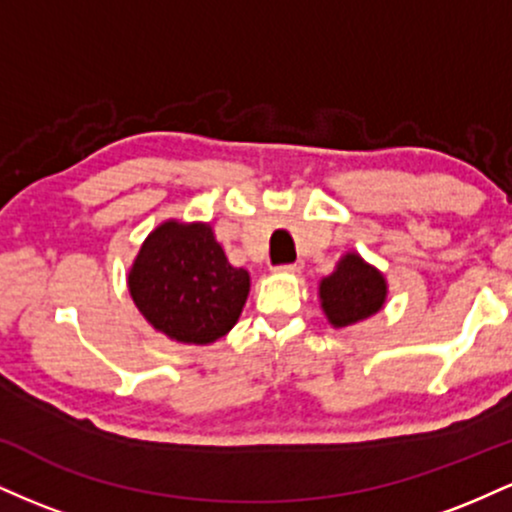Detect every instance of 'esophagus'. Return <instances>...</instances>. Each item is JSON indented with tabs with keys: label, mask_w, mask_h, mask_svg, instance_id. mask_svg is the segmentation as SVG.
<instances>
[{
	"label": "esophagus",
	"mask_w": 512,
	"mask_h": 512,
	"mask_svg": "<svg viewBox=\"0 0 512 512\" xmlns=\"http://www.w3.org/2000/svg\"><path fill=\"white\" fill-rule=\"evenodd\" d=\"M303 269L301 262H291V264H281V267H276V272H284V274H298Z\"/></svg>",
	"instance_id": "34e87169"
}]
</instances>
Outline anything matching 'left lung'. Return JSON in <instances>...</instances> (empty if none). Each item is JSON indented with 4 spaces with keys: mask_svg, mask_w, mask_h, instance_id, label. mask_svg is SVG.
<instances>
[{
    "mask_svg": "<svg viewBox=\"0 0 512 512\" xmlns=\"http://www.w3.org/2000/svg\"><path fill=\"white\" fill-rule=\"evenodd\" d=\"M385 279L358 255H346L337 269L322 279V310L334 327H349L375 315L385 303Z\"/></svg>",
    "mask_w": 512,
    "mask_h": 512,
    "instance_id": "obj_1",
    "label": "left lung"
}]
</instances>
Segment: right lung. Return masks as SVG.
I'll use <instances>...</instances> for the list:
<instances>
[{
    "instance_id": "right-lung-1",
    "label": "right lung",
    "mask_w": 512,
    "mask_h": 512,
    "mask_svg": "<svg viewBox=\"0 0 512 512\" xmlns=\"http://www.w3.org/2000/svg\"><path fill=\"white\" fill-rule=\"evenodd\" d=\"M248 291V272L226 260L207 223L158 226L129 272L139 313L182 344L223 337L238 322Z\"/></svg>"
}]
</instances>
